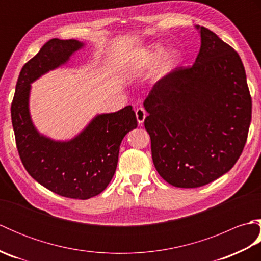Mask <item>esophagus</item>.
Here are the masks:
<instances>
[{
  "instance_id": "esophagus-1",
  "label": "esophagus",
  "mask_w": 261,
  "mask_h": 261,
  "mask_svg": "<svg viewBox=\"0 0 261 261\" xmlns=\"http://www.w3.org/2000/svg\"><path fill=\"white\" fill-rule=\"evenodd\" d=\"M146 115H147V112H146V110L143 109V108H138V109L136 110L137 121H138V123H139L140 125H142L143 121H145Z\"/></svg>"
}]
</instances>
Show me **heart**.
Segmentation results:
<instances>
[{
  "label": "heart",
  "mask_w": 261,
  "mask_h": 261,
  "mask_svg": "<svg viewBox=\"0 0 261 261\" xmlns=\"http://www.w3.org/2000/svg\"><path fill=\"white\" fill-rule=\"evenodd\" d=\"M160 55H162V49L159 47H151L150 49H148L146 53H143L137 58L134 64V69L138 70L150 67V66H152L159 59Z\"/></svg>",
  "instance_id": "obj_1"
}]
</instances>
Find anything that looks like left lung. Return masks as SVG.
Listing matches in <instances>:
<instances>
[{
  "instance_id": "1",
  "label": "left lung",
  "mask_w": 261,
  "mask_h": 261,
  "mask_svg": "<svg viewBox=\"0 0 261 261\" xmlns=\"http://www.w3.org/2000/svg\"><path fill=\"white\" fill-rule=\"evenodd\" d=\"M191 67H178L145 99V127L158 174L170 185L208 184L233 167L247 142L251 95L233 48L207 28Z\"/></svg>"
}]
</instances>
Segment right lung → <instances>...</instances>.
<instances>
[{"label":"right lung","mask_w":261,"mask_h":261,"mask_svg":"<svg viewBox=\"0 0 261 261\" xmlns=\"http://www.w3.org/2000/svg\"><path fill=\"white\" fill-rule=\"evenodd\" d=\"M82 47L74 39L55 38L24 64L16 82L11 119L20 159L32 178L60 196L87 199L102 193L112 179L121 141L138 125L132 107L97 115L82 134L66 142L39 135L28 107L31 83L67 62Z\"/></svg>","instance_id":"1"}]
</instances>
